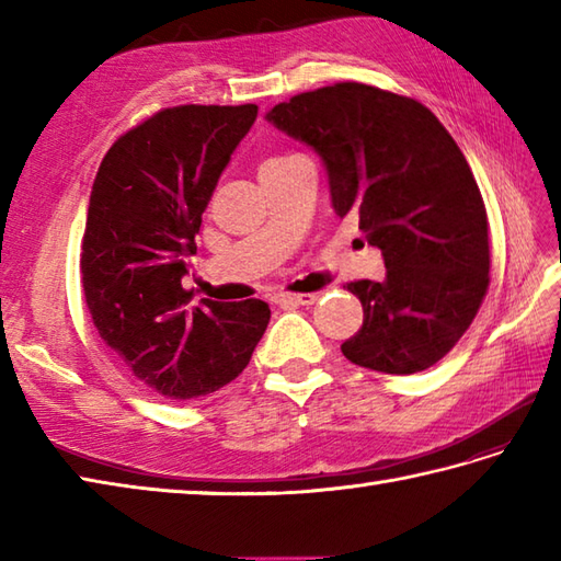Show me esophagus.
<instances>
[{
  "instance_id": "34e87169",
  "label": "esophagus",
  "mask_w": 561,
  "mask_h": 561,
  "mask_svg": "<svg viewBox=\"0 0 561 561\" xmlns=\"http://www.w3.org/2000/svg\"><path fill=\"white\" fill-rule=\"evenodd\" d=\"M318 301V294H279L277 304L282 306H313Z\"/></svg>"
}]
</instances>
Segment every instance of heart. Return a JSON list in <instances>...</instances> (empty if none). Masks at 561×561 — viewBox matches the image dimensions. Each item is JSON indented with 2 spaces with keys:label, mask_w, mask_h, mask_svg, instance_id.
<instances>
[{
  "label": "heart",
  "mask_w": 561,
  "mask_h": 561,
  "mask_svg": "<svg viewBox=\"0 0 561 561\" xmlns=\"http://www.w3.org/2000/svg\"><path fill=\"white\" fill-rule=\"evenodd\" d=\"M279 159H289V157H272V159H267V161H279Z\"/></svg>",
  "instance_id": "b5f03b06"
}]
</instances>
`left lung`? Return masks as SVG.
I'll use <instances>...</instances> for the list:
<instances>
[{"instance_id": "obj_1", "label": "left lung", "mask_w": 561, "mask_h": 561, "mask_svg": "<svg viewBox=\"0 0 561 561\" xmlns=\"http://www.w3.org/2000/svg\"><path fill=\"white\" fill-rule=\"evenodd\" d=\"M267 121L325 161L332 207L354 211L386 279L347 284L364 325L342 344L356 366L416 374L456 347L490 289V221L478 181L438 117L359 81L299 93Z\"/></svg>"}]
</instances>
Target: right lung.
I'll use <instances>...</instances> for the list:
<instances>
[{"instance_id": "add662e5", "label": "right lung", "mask_w": 561, "mask_h": 561, "mask_svg": "<svg viewBox=\"0 0 561 561\" xmlns=\"http://www.w3.org/2000/svg\"><path fill=\"white\" fill-rule=\"evenodd\" d=\"M255 117V103L163 108L113 141L93 181L83 299L105 347L169 400L231 383L270 323L265 301L190 306L181 284L202 211Z\"/></svg>"}]
</instances>
